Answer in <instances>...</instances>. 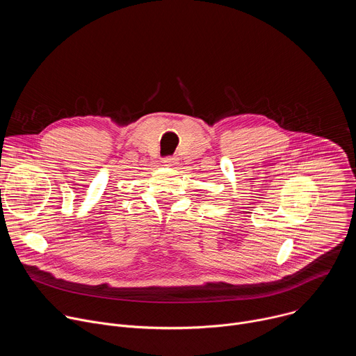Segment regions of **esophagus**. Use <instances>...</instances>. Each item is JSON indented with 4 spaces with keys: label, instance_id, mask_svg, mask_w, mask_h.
<instances>
[{
    "label": "esophagus",
    "instance_id": "34e87169",
    "mask_svg": "<svg viewBox=\"0 0 356 356\" xmlns=\"http://www.w3.org/2000/svg\"><path fill=\"white\" fill-rule=\"evenodd\" d=\"M163 163H166L168 166H175V165L177 163V159L173 158V156H166V158L163 159Z\"/></svg>",
    "mask_w": 356,
    "mask_h": 356
}]
</instances>
